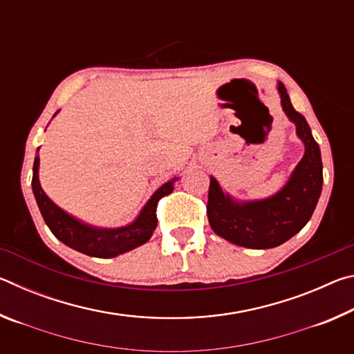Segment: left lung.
<instances>
[{
    "label": "left lung",
    "mask_w": 354,
    "mask_h": 354,
    "mask_svg": "<svg viewBox=\"0 0 354 354\" xmlns=\"http://www.w3.org/2000/svg\"><path fill=\"white\" fill-rule=\"evenodd\" d=\"M281 106L297 127L304 143V156L283 189L261 201L236 203L225 195L211 178L207 195V218L215 234L247 248H273L289 241L313 217L322 194L323 165L319 143L301 113L293 109L283 84H278Z\"/></svg>",
    "instance_id": "obj_1"
}]
</instances>
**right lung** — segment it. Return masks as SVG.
I'll use <instances>...</instances> for the list:
<instances>
[{"mask_svg": "<svg viewBox=\"0 0 354 354\" xmlns=\"http://www.w3.org/2000/svg\"><path fill=\"white\" fill-rule=\"evenodd\" d=\"M32 171V192L35 201H37L41 217L53 234L70 248L81 251L87 256L104 257V259L127 253V251L140 247L149 241L158 226V215H156L158 203L162 196L171 194L173 183L176 179L165 183L154 192V195L142 209L134 223L117 227V230H98V227L87 226L77 221L48 198L39 183V156H35L34 159Z\"/></svg>", "mask_w": 354, "mask_h": 354, "instance_id": "add662e5", "label": "right lung"}]
</instances>
